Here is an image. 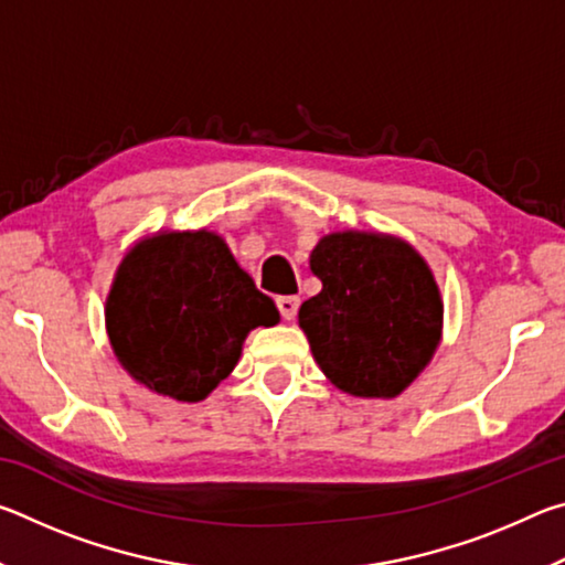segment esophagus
<instances>
[{"label": "esophagus", "mask_w": 565, "mask_h": 565, "mask_svg": "<svg viewBox=\"0 0 565 565\" xmlns=\"http://www.w3.org/2000/svg\"><path fill=\"white\" fill-rule=\"evenodd\" d=\"M299 303H301L299 296H279V299H276V306H279L281 317H284L286 321H294V319H296V311H299Z\"/></svg>", "instance_id": "esophagus-1"}]
</instances>
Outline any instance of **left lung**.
<instances>
[{
    "label": "left lung",
    "mask_w": 565,
    "mask_h": 565,
    "mask_svg": "<svg viewBox=\"0 0 565 565\" xmlns=\"http://www.w3.org/2000/svg\"><path fill=\"white\" fill-rule=\"evenodd\" d=\"M309 266L321 291L301 303L299 327L333 386L359 398H396L431 363L444 299L431 266L404 238L333 232Z\"/></svg>",
    "instance_id": "left-lung-1"
}]
</instances>
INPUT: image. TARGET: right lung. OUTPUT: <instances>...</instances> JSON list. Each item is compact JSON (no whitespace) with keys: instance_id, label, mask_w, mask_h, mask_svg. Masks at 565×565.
Wrapping results in <instances>:
<instances>
[{"instance_id":"obj_1","label":"right lung","mask_w":565,"mask_h":565,"mask_svg":"<svg viewBox=\"0 0 565 565\" xmlns=\"http://www.w3.org/2000/svg\"><path fill=\"white\" fill-rule=\"evenodd\" d=\"M279 309L216 232H157L127 248L104 323L121 369L159 396L196 404L232 374L248 331Z\"/></svg>"}]
</instances>
